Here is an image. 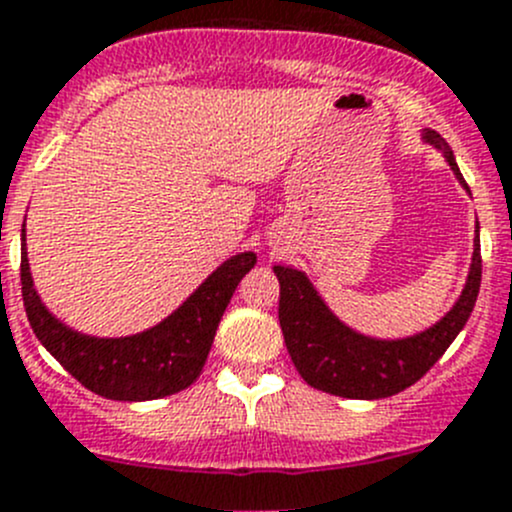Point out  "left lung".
<instances>
[{"instance_id": "obj_1", "label": "left lung", "mask_w": 512, "mask_h": 512, "mask_svg": "<svg viewBox=\"0 0 512 512\" xmlns=\"http://www.w3.org/2000/svg\"><path fill=\"white\" fill-rule=\"evenodd\" d=\"M453 170L455 180L468 190L448 142L433 130L420 132ZM280 280V327L287 352L310 388L350 400H377L403 393L415 385L468 322L480 290V225H475L473 260L458 300L425 330L408 337H372L352 330L327 307L317 287L302 270L290 265L272 267Z\"/></svg>"}]
</instances>
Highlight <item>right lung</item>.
Wrapping results in <instances>:
<instances>
[{
  "instance_id": "right-lung-1",
  "label": "right lung",
  "mask_w": 512,
  "mask_h": 512,
  "mask_svg": "<svg viewBox=\"0 0 512 512\" xmlns=\"http://www.w3.org/2000/svg\"><path fill=\"white\" fill-rule=\"evenodd\" d=\"M255 252H237L205 277L175 312L147 330L124 337H94L64 325L34 287L22 225V297L37 340L84 388L107 400L142 403L175 395L200 377L217 325Z\"/></svg>"
}]
</instances>
